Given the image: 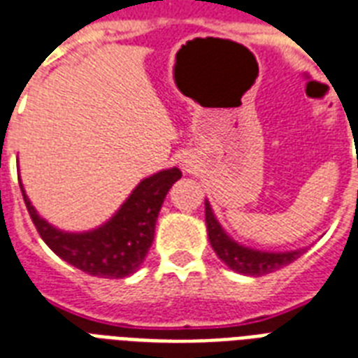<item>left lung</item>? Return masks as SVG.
Segmentation results:
<instances>
[{
	"mask_svg": "<svg viewBox=\"0 0 358 358\" xmlns=\"http://www.w3.org/2000/svg\"><path fill=\"white\" fill-rule=\"evenodd\" d=\"M204 215H206L208 240L214 248L215 255L222 259L229 268L238 272V274L264 276V274H270V272H276V270L287 266L306 252V248L294 250V252H261V250L245 248V245L234 242L223 231L220 222L215 220L214 212L210 208L208 201H204Z\"/></svg>",
	"mask_w": 358,
	"mask_h": 358,
	"instance_id": "obj_1",
	"label": "left lung"
}]
</instances>
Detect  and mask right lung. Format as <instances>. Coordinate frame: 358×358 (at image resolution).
I'll use <instances>...</instances> for the list:
<instances>
[{
  "instance_id": "1",
  "label": "right lung",
  "mask_w": 358,
  "mask_h": 358,
  "mask_svg": "<svg viewBox=\"0 0 358 358\" xmlns=\"http://www.w3.org/2000/svg\"><path fill=\"white\" fill-rule=\"evenodd\" d=\"M180 178L182 171L176 167L144 178L105 225L86 233L52 227L31 206L22 185L20 189L37 233L52 252L90 276L118 280L135 274L143 264L154 242L161 204Z\"/></svg>"
}]
</instances>
